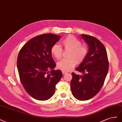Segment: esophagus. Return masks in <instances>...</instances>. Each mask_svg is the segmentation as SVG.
Masks as SVG:
<instances>
[{"label": "esophagus", "mask_w": 122, "mask_h": 122, "mask_svg": "<svg viewBox=\"0 0 122 122\" xmlns=\"http://www.w3.org/2000/svg\"><path fill=\"white\" fill-rule=\"evenodd\" d=\"M62 74H63V75H65L66 74V73H67V71H62Z\"/></svg>", "instance_id": "34e87169"}]
</instances>
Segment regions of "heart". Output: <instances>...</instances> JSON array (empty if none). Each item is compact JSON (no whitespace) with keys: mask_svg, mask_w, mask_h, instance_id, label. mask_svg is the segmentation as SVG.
Here are the masks:
<instances>
[{"mask_svg":"<svg viewBox=\"0 0 122 122\" xmlns=\"http://www.w3.org/2000/svg\"><path fill=\"white\" fill-rule=\"evenodd\" d=\"M62 44L65 50H69L68 57L58 62L57 67L62 71H68L76 64V61L80 63L85 60L88 51L87 48L82 46V43L78 39L72 35H68L62 40ZM51 55L56 59H59L62 56V49L57 44H55L51 49ZM76 60V61L75 60Z\"/></svg>","mask_w":122,"mask_h":122,"instance_id":"obj_1","label":"heart"}]
</instances>
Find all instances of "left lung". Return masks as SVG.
Here are the masks:
<instances>
[{
	"label": "left lung",
	"instance_id": "left-lung-1",
	"mask_svg": "<svg viewBox=\"0 0 122 122\" xmlns=\"http://www.w3.org/2000/svg\"><path fill=\"white\" fill-rule=\"evenodd\" d=\"M81 37L89 46L87 55L76 70L82 76L72 72L71 87L72 95L80 101L95 97L101 89L107 76L109 63L106 48L97 38L88 35Z\"/></svg>",
	"mask_w": 122,
	"mask_h": 122
}]
</instances>
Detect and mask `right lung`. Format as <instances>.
Segmentation results:
<instances>
[{
  "label": "right lung",
  "instance_id": "right-lung-1",
  "mask_svg": "<svg viewBox=\"0 0 122 122\" xmlns=\"http://www.w3.org/2000/svg\"><path fill=\"white\" fill-rule=\"evenodd\" d=\"M60 35L44 34L34 37L24 45L17 57L20 81L29 95L38 100L50 99L55 86L62 76L55 71L56 63L51 49L60 39Z\"/></svg>",
  "mask_w": 122,
  "mask_h": 122
}]
</instances>
